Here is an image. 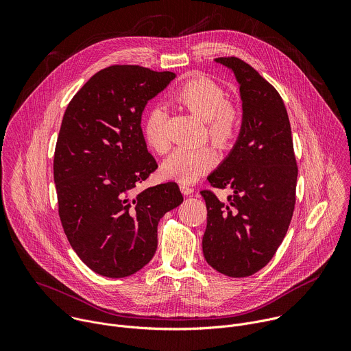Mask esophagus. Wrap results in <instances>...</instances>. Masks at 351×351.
<instances>
[{"label":"esophagus","instance_id":"obj_1","mask_svg":"<svg viewBox=\"0 0 351 351\" xmlns=\"http://www.w3.org/2000/svg\"><path fill=\"white\" fill-rule=\"evenodd\" d=\"M180 191L184 194V195H190L193 191H194V189L191 187V186H189V184H180Z\"/></svg>","mask_w":351,"mask_h":351}]
</instances>
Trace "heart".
Listing matches in <instances>:
<instances>
[{"label": "heart", "mask_w": 351, "mask_h": 351, "mask_svg": "<svg viewBox=\"0 0 351 351\" xmlns=\"http://www.w3.org/2000/svg\"><path fill=\"white\" fill-rule=\"evenodd\" d=\"M178 106L206 121L208 136L221 147L230 143L239 128V110L226 99V93L207 77L186 82L173 95ZM167 115L161 108L147 114L143 134L147 145L158 154L167 153L171 141L165 129ZM215 164V153L208 145L180 147L162 162V175L182 183L195 182Z\"/></svg>", "instance_id": "obj_1"}]
</instances>
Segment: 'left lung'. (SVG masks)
I'll return each instance as SVG.
<instances>
[{
  "label": "left lung",
  "mask_w": 351,
  "mask_h": 351,
  "mask_svg": "<svg viewBox=\"0 0 351 351\" xmlns=\"http://www.w3.org/2000/svg\"><path fill=\"white\" fill-rule=\"evenodd\" d=\"M230 69L240 86L241 126L228 157L207 178L214 187L232 190L228 202L203 190L207 228L206 261L230 278L264 268L289 229L297 164L283 99L254 68L236 57L215 60Z\"/></svg>",
  "instance_id": "obj_1"
}]
</instances>
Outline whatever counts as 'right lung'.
I'll list each match as a JSON object with an SVG mask.
<instances>
[{"label":"right lung","instance_id":"add662e5","mask_svg":"<svg viewBox=\"0 0 351 351\" xmlns=\"http://www.w3.org/2000/svg\"><path fill=\"white\" fill-rule=\"evenodd\" d=\"M175 77L114 65L91 76L65 111L54 156L58 213L75 253L98 275L125 278L147 265L160 219L183 203L175 182L133 193L158 168L141 114Z\"/></svg>","mask_w":351,"mask_h":351}]
</instances>
